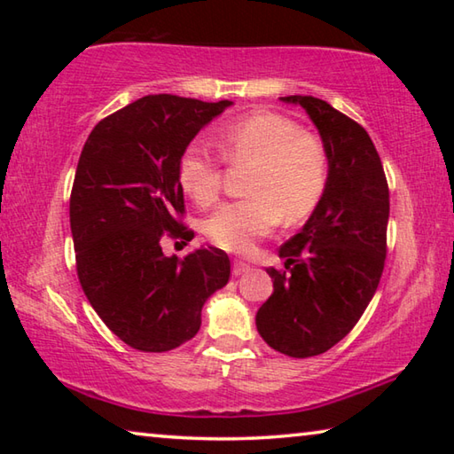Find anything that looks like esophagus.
<instances>
[{"mask_svg": "<svg viewBox=\"0 0 454 454\" xmlns=\"http://www.w3.org/2000/svg\"><path fill=\"white\" fill-rule=\"evenodd\" d=\"M248 270H250L248 262H244V260H234V264H232V274L234 276H240V274L248 272Z\"/></svg>", "mask_w": 454, "mask_h": 454, "instance_id": "34e87169", "label": "esophagus"}]
</instances>
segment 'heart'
Instances as JSON below:
<instances>
[{
    "label": "heart",
    "mask_w": 454,
    "mask_h": 454,
    "mask_svg": "<svg viewBox=\"0 0 454 454\" xmlns=\"http://www.w3.org/2000/svg\"><path fill=\"white\" fill-rule=\"evenodd\" d=\"M216 142L224 156L202 140L182 150L178 182L198 206L208 208L224 186L226 160L236 166L254 164L248 176L250 198L220 206L206 220L204 234L218 248L250 250L282 218L288 224L309 218L325 196L330 168L326 144L284 114H246L222 126Z\"/></svg>",
    "instance_id": "1"
}]
</instances>
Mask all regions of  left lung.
Instances as JSON below:
<instances>
[{"label":"left lung","mask_w":454,"mask_h":454,"mask_svg":"<svg viewBox=\"0 0 454 454\" xmlns=\"http://www.w3.org/2000/svg\"><path fill=\"white\" fill-rule=\"evenodd\" d=\"M301 104L328 150V184L312 216L280 246L284 270L268 268L274 292L256 328L268 347L292 358L317 356L340 342L379 288L387 258L388 184L366 129L325 99Z\"/></svg>","instance_id":"1"}]
</instances>
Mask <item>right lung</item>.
<instances>
[{
    "mask_svg": "<svg viewBox=\"0 0 454 454\" xmlns=\"http://www.w3.org/2000/svg\"><path fill=\"white\" fill-rule=\"evenodd\" d=\"M232 104L144 96L99 120L83 144L70 196L75 270L104 325L142 352L194 338L202 306L226 286L224 250L164 256L166 238L190 242L178 182L182 150Z\"/></svg>",
    "mask_w": 454,
    "mask_h": 454,
    "instance_id": "add662e5",
    "label": "right lung"
}]
</instances>
